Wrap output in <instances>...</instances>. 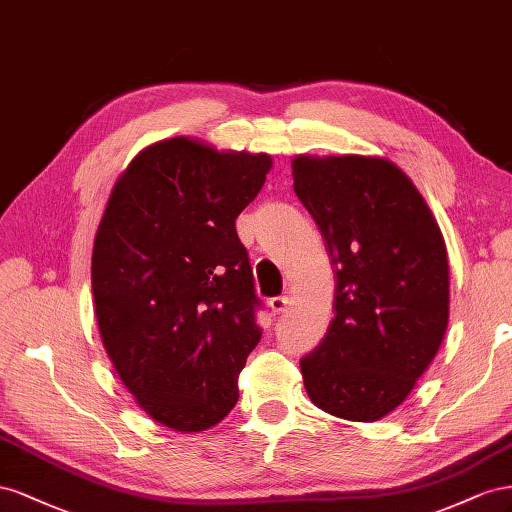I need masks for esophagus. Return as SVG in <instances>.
<instances>
[{
  "mask_svg": "<svg viewBox=\"0 0 512 512\" xmlns=\"http://www.w3.org/2000/svg\"><path fill=\"white\" fill-rule=\"evenodd\" d=\"M270 309H272V313L274 315H279V313H285L287 311V306H289V298L287 296H276V298H270Z\"/></svg>",
  "mask_w": 512,
  "mask_h": 512,
  "instance_id": "34e87169",
  "label": "esophagus"
}]
</instances>
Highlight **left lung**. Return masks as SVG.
<instances>
[{
    "label": "left lung",
    "instance_id": "1",
    "mask_svg": "<svg viewBox=\"0 0 512 512\" xmlns=\"http://www.w3.org/2000/svg\"><path fill=\"white\" fill-rule=\"evenodd\" d=\"M294 191L337 270L326 337L300 360L309 399L373 422L399 407L448 326L442 231L407 175L375 156H296Z\"/></svg>",
    "mask_w": 512,
    "mask_h": 512
}]
</instances>
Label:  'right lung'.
<instances>
[{
	"label": "right lung",
	"mask_w": 512,
	"mask_h": 512,
	"mask_svg": "<svg viewBox=\"0 0 512 512\" xmlns=\"http://www.w3.org/2000/svg\"><path fill=\"white\" fill-rule=\"evenodd\" d=\"M270 167L268 154L175 137L145 148L111 191L92 255L100 339L169 429H210L238 403L261 300L236 218Z\"/></svg>",
	"instance_id": "1"
}]
</instances>
